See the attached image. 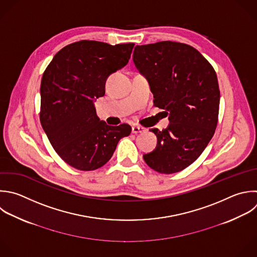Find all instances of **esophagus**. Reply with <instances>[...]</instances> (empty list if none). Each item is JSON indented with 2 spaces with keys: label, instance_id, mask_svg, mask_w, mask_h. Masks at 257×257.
I'll return each mask as SVG.
<instances>
[{
  "label": "esophagus",
  "instance_id": "1",
  "mask_svg": "<svg viewBox=\"0 0 257 257\" xmlns=\"http://www.w3.org/2000/svg\"><path fill=\"white\" fill-rule=\"evenodd\" d=\"M132 132H133V134H141V133H144V132H145V128L142 127V126L134 125V126L132 127Z\"/></svg>",
  "mask_w": 257,
  "mask_h": 257
}]
</instances>
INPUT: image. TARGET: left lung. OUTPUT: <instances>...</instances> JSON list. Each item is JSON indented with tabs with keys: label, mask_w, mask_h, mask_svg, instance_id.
Returning a JSON list of instances; mask_svg holds the SVG:
<instances>
[{
	"label": "left lung",
	"mask_w": 257,
	"mask_h": 257,
	"mask_svg": "<svg viewBox=\"0 0 257 257\" xmlns=\"http://www.w3.org/2000/svg\"><path fill=\"white\" fill-rule=\"evenodd\" d=\"M133 60L149 81L154 105L166 110L170 121L163 131L151 130L157 147L144 160L159 173L180 172L199 158L215 133L220 102L216 72L198 50L172 41L137 45Z\"/></svg>",
	"instance_id": "obj_1"
}]
</instances>
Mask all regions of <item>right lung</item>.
Instances as JSON below:
<instances>
[{"label":"right lung","instance_id":"1","mask_svg":"<svg viewBox=\"0 0 257 257\" xmlns=\"http://www.w3.org/2000/svg\"><path fill=\"white\" fill-rule=\"evenodd\" d=\"M134 46L75 42L56 53L42 76V127L55 152L77 170L105 165L132 132L126 123L111 126L100 120L94 101L104 95L107 77L127 64Z\"/></svg>","mask_w":257,"mask_h":257}]
</instances>
